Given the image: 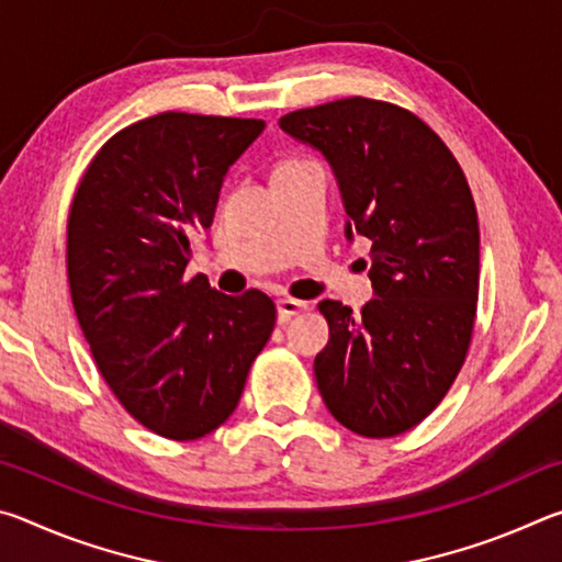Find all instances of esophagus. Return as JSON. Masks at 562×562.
I'll use <instances>...</instances> for the list:
<instances>
[{"label": "esophagus", "instance_id": "esophagus-1", "mask_svg": "<svg viewBox=\"0 0 562 562\" xmlns=\"http://www.w3.org/2000/svg\"><path fill=\"white\" fill-rule=\"evenodd\" d=\"M304 310H307V302H300V300H292V297L278 300V315H280L282 322H290L292 317L302 315Z\"/></svg>", "mask_w": 562, "mask_h": 562}]
</instances>
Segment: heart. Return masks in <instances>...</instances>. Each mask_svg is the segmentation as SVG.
Here are the masks:
<instances>
[{
    "label": "heart",
    "instance_id": "obj_1",
    "mask_svg": "<svg viewBox=\"0 0 562 562\" xmlns=\"http://www.w3.org/2000/svg\"><path fill=\"white\" fill-rule=\"evenodd\" d=\"M282 166H290V164H282Z\"/></svg>",
    "mask_w": 562,
    "mask_h": 562
}]
</instances>
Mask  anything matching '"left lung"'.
<instances>
[{
	"mask_svg": "<svg viewBox=\"0 0 562 562\" xmlns=\"http://www.w3.org/2000/svg\"><path fill=\"white\" fill-rule=\"evenodd\" d=\"M280 128L335 170L347 240H372L376 297L361 315L319 302L329 322L319 394L349 431L404 434L439 406L471 345L481 272L471 188L443 140L394 103L339 99L292 111Z\"/></svg>",
	"mask_w": 562,
	"mask_h": 562,
	"instance_id": "1",
	"label": "left lung"
}]
</instances>
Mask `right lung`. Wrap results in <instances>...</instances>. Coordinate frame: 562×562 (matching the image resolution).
Instances as JSON below:
<instances>
[{"mask_svg":"<svg viewBox=\"0 0 562 562\" xmlns=\"http://www.w3.org/2000/svg\"><path fill=\"white\" fill-rule=\"evenodd\" d=\"M265 121L166 111L119 131L76 188L66 268L76 317L123 408L193 441L240 402L274 304L186 280L190 237L211 227L227 170Z\"/></svg>","mask_w":562,"mask_h":562,"instance_id":"add662e5","label":"right lung"}]
</instances>
